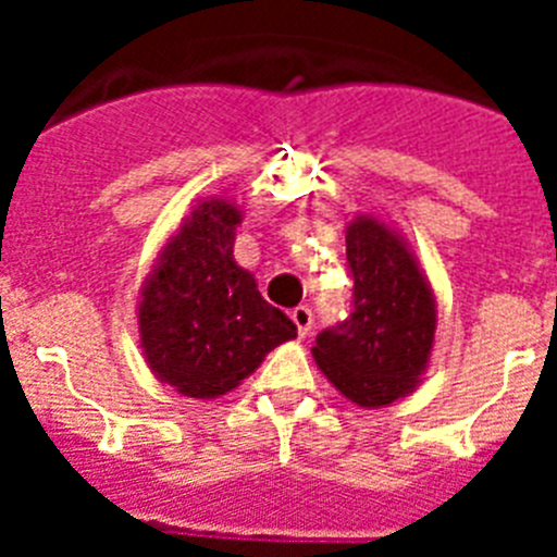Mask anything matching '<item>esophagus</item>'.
Masks as SVG:
<instances>
[{
    "instance_id": "esophagus-1",
    "label": "esophagus",
    "mask_w": 557,
    "mask_h": 557,
    "mask_svg": "<svg viewBox=\"0 0 557 557\" xmlns=\"http://www.w3.org/2000/svg\"><path fill=\"white\" fill-rule=\"evenodd\" d=\"M289 318H293V323L298 326V334H301V337H307V334L312 332L314 318H312V309L309 307H295L293 312H289Z\"/></svg>"
}]
</instances>
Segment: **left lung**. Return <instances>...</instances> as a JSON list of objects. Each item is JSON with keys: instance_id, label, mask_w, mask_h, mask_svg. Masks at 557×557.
Returning a JSON list of instances; mask_svg holds the SVG:
<instances>
[{"instance_id": "left-lung-1", "label": "left lung", "mask_w": 557, "mask_h": 557, "mask_svg": "<svg viewBox=\"0 0 557 557\" xmlns=\"http://www.w3.org/2000/svg\"><path fill=\"white\" fill-rule=\"evenodd\" d=\"M354 312L323 329L312 357L348 401L366 410L410 396L435 346V293L407 239L373 214L346 225Z\"/></svg>"}]
</instances>
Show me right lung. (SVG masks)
<instances>
[{"mask_svg":"<svg viewBox=\"0 0 557 557\" xmlns=\"http://www.w3.org/2000/svg\"><path fill=\"white\" fill-rule=\"evenodd\" d=\"M239 206L206 198L166 239L139 295V339L159 382L189 398H220L298 329L270 307L234 259Z\"/></svg>","mask_w":557,"mask_h":557,"instance_id":"add662e5","label":"right lung"}]
</instances>
